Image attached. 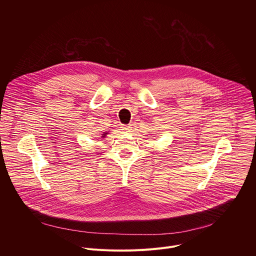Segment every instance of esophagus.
Here are the masks:
<instances>
[{"mask_svg": "<svg viewBox=\"0 0 256 256\" xmlns=\"http://www.w3.org/2000/svg\"><path fill=\"white\" fill-rule=\"evenodd\" d=\"M122 130L124 132H130L132 130V126L130 124H124L122 126Z\"/></svg>", "mask_w": 256, "mask_h": 256, "instance_id": "obj_1", "label": "esophagus"}]
</instances>
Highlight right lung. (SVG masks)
I'll return each mask as SVG.
<instances>
[{"label": "right lung", "mask_w": 256, "mask_h": 256, "mask_svg": "<svg viewBox=\"0 0 256 256\" xmlns=\"http://www.w3.org/2000/svg\"><path fill=\"white\" fill-rule=\"evenodd\" d=\"M107 132H107V130H105V132H102V134H101V138H105V136H107V134H107Z\"/></svg>", "instance_id": "1"}]
</instances>
